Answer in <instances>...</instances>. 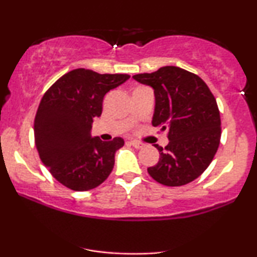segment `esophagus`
Wrapping results in <instances>:
<instances>
[{"instance_id": "esophagus-1", "label": "esophagus", "mask_w": 257, "mask_h": 257, "mask_svg": "<svg viewBox=\"0 0 257 257\" xmlns=\"http://www.w3.org/2000/svg\"><path fill=\"white\" fill-rule=\"evenodd\" d=\"M129 143H131V145L134 146L135 149H143V147H144V144L143 143H139V141L131 140V141H129Z\"/></svg>"}]
</instances>
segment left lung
Wrapping results in <instances>:
<instances>
[{
  "label": "left lung",
  "instance_id": "8db88e82",
  "mask_svg": "<svg viewBox=\"0 0 257 257\" xmlns=\"http://www.w3.org/2000/svg\"><path fill=\"white\" fill-rule=\"evenodd\" d=\"M133 78L155 89L152 125L167 131L169 144L158 149L150 176L164 186H184L199 178L213 161L220 145L221 119L216 99L199 76L164 66Z\"/></svg>",
  "mask_w": 257,
  "mask_h": 257
}]
</instances>
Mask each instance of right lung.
<instances>
[{"label": "right lung", "instance_id": "right-lung-1", "mask_svg": "<svg viewBox=\"0 0 257 257\" xmlns=\"http://www.w3.org/2000/svg\"><path fill=\"white\" fill-rule=\"evenodd\" d=\"M124 73L76 69L44 93L34 123L35 145L57 181L72 191H89L108 178L122 138H90L91 123L101 116L105 94L124 83Z\"/></svg>", "mask_w": 257, "mask_h": 257}]
</instances>
